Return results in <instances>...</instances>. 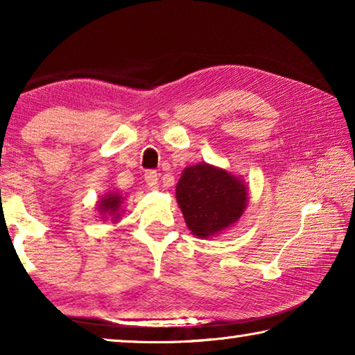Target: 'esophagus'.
Masks as SVG:
<instances>
[{
  "label": "esophagus",
  "instance_id": "esophagus-1",
  "mask_svg": "<svg viewBox=\"0 0 355 355\" xmlns=\"http://www.w3.org/2000/svg\"><path fill=\"white\" fill-rule=\"evenodd\" d=\"M158 173H156L155 171H147L146 172V183L148 188H158Z\"/></svg>",
  "mask_w": 355,
  "mask_h": 355
}]
</instances>
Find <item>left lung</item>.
Returning a JSON list of instances; mask_svg holds the SVG:
<instances>
[{"mask_svg":"<svg viewBox=\"0 0 355 355\" xmlns=\"http://www.w3.org/2000/svg\"><path fill=\"white\" fill-rule=\"evenodd\" d=\"M177 202L192 235L209 238L241 218L248 205V186L230 172L199 163L183 171Z\"/></svg>","mask_w":355,"mask_h":355,"instance_id":"left-lung-1","label":"left lung"}]
</instances>
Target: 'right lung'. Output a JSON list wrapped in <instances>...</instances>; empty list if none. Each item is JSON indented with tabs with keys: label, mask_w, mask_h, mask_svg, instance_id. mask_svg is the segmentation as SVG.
Masks as SVG:
<instances>
[{
	"label": "right lung",
	"mask_w": 355,
	"mask_h": 355,
	"mask_svg": "<svg viewBox=\"0 0 355 355\" xmlns=\"http://www.w3.org/2000/svg\"><path fill=\"white\" fill-rule=\"evenodd\" d=\"M122 200L123 197L117 194V192H107L105 197H101V200L98 203V211L101 214H107L112 218V222H117L119 219V209L122 207ZM106 218V216H105Z\"/></svg>",
	"instance_id": "obj_1"
}]
</instances>
